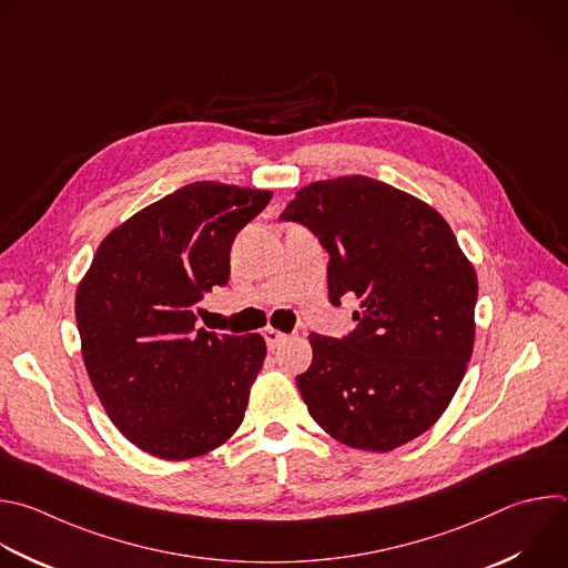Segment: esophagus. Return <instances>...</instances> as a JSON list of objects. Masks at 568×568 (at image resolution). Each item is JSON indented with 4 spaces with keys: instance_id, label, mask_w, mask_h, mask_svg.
Here are the masks:
<instances>
[{
    "instance_id": "obj_1",
    "label": "esophagus",
    "mask_w": 568,
    "mask_h": 568,
    "mask_svg": "<svg viewBox=\"0 0 568 568\" xmlns=\"http://www.w3.org/2000/svg\"><path fill=\"white\" fill-rule=\"evenodd\" d=\"M263 336H265V343H267V347H270V349L278 347V345H281L285 338H287V334H285V332H281V329H274V327H265Z\"/></svg>"
}]
</instances>
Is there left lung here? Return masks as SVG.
Wrapping results in <instances>:
<instances>
[{
  "instance_id": "left-lung-1",
  "label": "left lung",
  "mask_w": 568,
  "mask_h": 568,
  "mask_svg": "<svg viewBox=\"0 0 568 568\" xmlns=\"http://www.w3.org/2000/svg\"><path fill=\"white\" fill-rule=\"evenodd\" d=\"M329 254L332 305L354 294L343 338L310 334L296 386L336 442L372 453L424 435L455 397L475 343L477 274L424 201L367 175L312 182L281 214Z\"/></svg>"
}]
</instances>
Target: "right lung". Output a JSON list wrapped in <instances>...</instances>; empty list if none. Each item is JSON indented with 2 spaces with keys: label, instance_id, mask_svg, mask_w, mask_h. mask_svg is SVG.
Segmentation results:
<instances>
[{
  "label": "right lung",
  "instance_id": "right-lung-1",
  "mask_svg": "<svg viewBox=\"0 0 568 568\" xmlns=\"http://www.w3.org/2000/svg\"><path fill=\"white\" fill-rule=\"evenodd\" d=\"M270 199L265 189L184 184L115 227L78 285L89 379L115 428L153 457L205 455L243 424L265 338L207 332L196 314L227 283L232 243Z\"/></svg>",
  "mask_w": 568,
  "mask_h": 568
}]
</instances>
